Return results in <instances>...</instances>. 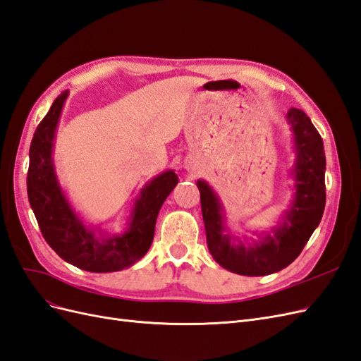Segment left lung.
Listing matches in <instances>:
<instances>
[{
    "label": "left lung",
    "instance_id": "1",
    "mask_svg": "<svg viewBox=\"0 0 361 361\" xmlns=\"http://www.w3.org/2000/svg\"><path fill=\"white\" fill-rule=\"evenodd\" d=\"M286 120L293 134L295 162L292 200L279 224L257 233L259 241L245 243L226 226V212L216 192L199 179L206 243L218 265L235 274L259 277L279 272L300 256L325 207V152L312 120L298 108H290Z\"/></svg>",
    "mask_w": 361,
    "mask_h": 361
}]
</instances>
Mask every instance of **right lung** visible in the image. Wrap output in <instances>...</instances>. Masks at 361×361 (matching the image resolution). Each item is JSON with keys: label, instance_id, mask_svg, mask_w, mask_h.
Wrapping results in <instances>:
<instances>
[{"label": "right lung", "instance_id": "1", "mask_svg": "<svg viewBox=\"0 0 361 361\" xmlns=\"http://www.w3.org/2000/svg\"><path fill=\"white\" fill-rule=\"evenodd\" d=\"M69 92H63L39 123L30 146L27 192L45 241L68 264L90 272H114L133 267L154 241L161 206L179 179L167 170L140 191L122 235H105L85 226L61 190L54 167V138Z\"/></svg>", "mask_w": 361, "mask_h": 361}]
</instances>
